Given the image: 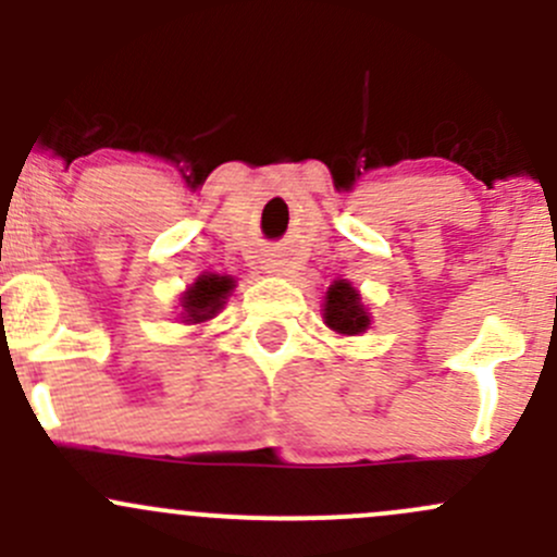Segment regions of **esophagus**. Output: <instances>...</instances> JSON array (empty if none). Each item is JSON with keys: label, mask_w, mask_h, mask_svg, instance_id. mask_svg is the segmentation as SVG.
<instances>
[{"label": "esophagus", "mask_w": 557, "mask_h": 557, "mask_svg": "<svg viewBox=\"0 0 557 557\" xmlns=\"http://www.w3.org/2000/svg\"><path fill=\"white\" fill-rule=\"evenodd\" d=\"M272 269H274V267H272ZM274 272H280V269H274Z\"/></svg>", "instance_id": "esophagus-1"}]
</instances>
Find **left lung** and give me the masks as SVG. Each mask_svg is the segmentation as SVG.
Wrapping results in <instances>:
<instances>
[{"instance_id":"obj_1","label":"left lung","mask_w":557,"mask_h":557,"mask_svg":"<svg viewBox=\"0 0 557 557\" xmlns=\"http://www.w3.org/2000/svg\"><path fill=\"white\" fill-rule=\"evenodd\" d=\"M323 320L331 331L342 336H356L369 329V312L361 305V294L352 288L347 280H336L329 290H325Z\"/></svg>"}]
</instances>
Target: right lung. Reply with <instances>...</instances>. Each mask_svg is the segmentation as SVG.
Segmentation results:
<instances>
[{
  "instance_id": "1",
  "label": "right lung",
  "mask_w": 557,
  "mask_h": 557,
  "mask_svg": "<svg viewBox=\"0 0 557 557\" xmlns=\"http://www.w3.org/2000/svg\"><path fill=\"white\" fill-rule=\"evenodd\" d=\"M234 290V280L226 274H201L194 285L183 294V323H205L223 310L228 294Z\"/></svg>"
}]
</instances>
